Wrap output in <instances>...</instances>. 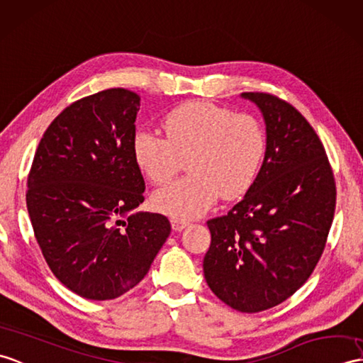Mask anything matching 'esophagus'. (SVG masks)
<instances>
[{
    "label": "esophagus",
    "mask_w": 363,
    "mask_h": 363,
    "mask_svg": "<svg viewBox=\"0 0 363 363\" xmlns=\"http://www.w3.org/2000/svg\"><path fill=\"white\" fill-rule=\"evenodd\" d=\"M187 225H189L187 221L179 220V218H172V227H173V230H182V229H185V227H187Z\"/></svg>",
    "instance_id": "34e87169"
}]
</instances>
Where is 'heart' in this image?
<instances>
[{"label":"heart","mask_w":363,"mask_h":363,"mask_svg":"<svg viewBox=\"0 0 363 363\" xmlns=\"http://www.w3.org/2000/svg\"><path fill=\"white\" fill-rule=\"evenodd\" d=\"M165 138L139 130L133 157L153 184L170 182L187 159L189 174L157 190L153 204L179 220L204 215L218 198L237 199L254 185L266 153V136L254 116L206 100H190L162 119Z\"/></svg>","instance_id":"obj_1"}]
</instances>
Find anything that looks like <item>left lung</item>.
<instances>
[{"mask_svg":"<svg viewBox=\"0 0 363 363\" xmlns=\"http://www.w3.org/2000/svg\"><path fill=\"white\" fill-rule=\"evenodd\" d=\"M266 122V153L254 185L227 215L207 221L204 277L240 313L280 305L306 283L334 220L335 179L322 140L286 100L242 92Z\"/></svg>","mask_w":363,"mask_h":363,"instance_id":"1","label":"left lung"}]
</instances>
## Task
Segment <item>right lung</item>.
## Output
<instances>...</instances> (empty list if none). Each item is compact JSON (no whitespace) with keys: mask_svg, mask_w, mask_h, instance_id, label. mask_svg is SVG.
<instances>
[{"mask_svg":"<svg viewBox=\"0 0 363 363\" xmlns=\"http://www.w3.org/2000/svg\"><path fill=\"white\" fill-rule=\"evenodd\" d=\"M140 97L111 88L71 104L48 126L28 176L33 233L52 274L89 300H111L150 271L172 232L138 212L145 181L134 162Z\"/></svg>","mask_w":363,"mask_h":363,"instance_id":"1","label":"right lung"}]
</instances>
